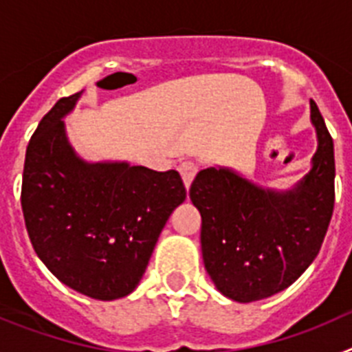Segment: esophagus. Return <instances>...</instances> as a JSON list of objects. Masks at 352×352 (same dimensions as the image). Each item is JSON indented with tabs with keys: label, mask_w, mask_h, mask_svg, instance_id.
<instances>
[{
	"label": "esophagus",
	"mask_w": 352,
	"mask_h": 352,
	"mask_svg": "<svg viewBox=\"0 0 352 352\" xmlns=\"http://www.w3.org/2000/svg\"><path fill=\"white\" fill-rule=\"evenodd\" d=\"M197 170H199V166H197V164H195V162H192V160L183 162L182 166H179V174H182L183 183H185L186 188H190V183L194 182Z\"/></svg>",
	"instance_id": "obj_1"
}]
</instances>
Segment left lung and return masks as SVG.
<instances>
[{"label": "left lung", "mask_w": 352, "mask_h": 352, "mask_svg": "<svg viewBox=\"0 0 352 352\" xmlns=\"http://www.w3.org/2000/svg\"><path fill=\"white\" fill-rule=\"evenodd\" d=\"M317 151L292 190L261 188L234 170L210 167L195 176L190 199L201 213L204 268L223 296L239 303L284 291L321 250L335 204V153L310 100Z\"/></svg>", "instance_id": "left-lung-1"}]
</instances>
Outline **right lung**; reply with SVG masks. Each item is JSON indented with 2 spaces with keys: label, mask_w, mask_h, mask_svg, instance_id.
Masks as SVG:
<instances>
[{
  "label": "right lung",
  "mask_w": 352,
  "mask_h": 352,
  "mask_svg": "<svg viewBox=\"0 0 352 352\" xmlns=\"http://www.w3.org/2000/svg\"><path fill=\"white\" fill-rule=\"evenodd\" d=\"M80 93L56 102L31 135L21 206L31 245L58 280L84 296L118 300L138 287L186 190L178 170L77 157L63 118Z\"/></svg>",
  "instance_id": "1"
}]
</instances>
